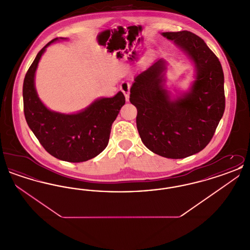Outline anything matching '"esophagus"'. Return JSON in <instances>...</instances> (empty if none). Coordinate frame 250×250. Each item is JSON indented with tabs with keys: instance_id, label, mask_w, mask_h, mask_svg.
Listing matches in <instances>:
<instances>
[{
	"instance_id": "esophagus-1",
	"label": "esophagus",
	"mask_w": 250,
	"mask_h": 250,
	"mask_svg": "<svg viewBox=\"0 0 250 250\" xmlns=\"http://www.w3.org/2000/svg\"><path fill=\"white\" fill-rule=\"evenodd\" d=\"M120 89L124 93V95L125 96V99L128 100L129 99V93H130V84L125 82V83H122Z\"/></svg>"
}]
</instances>
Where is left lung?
Segmentation results:
<instances>
[{"label": "left lung", "mask_w": 250, "mask_h": 250, "mask_svg": "<svg viewBox=\"0 0 250 250\" xmlns=\"http://www.w3.org/2000/svg\"><path fill=\"white\" fill-rule=\"evenodd\" d=\"M194 61L197 78L189 94L171 101L164 89L165 62L158 60L135 78L131 103L143 144L167 158L197 154L211 142L225 110L221 63L200 36L188 31L162 34Z\"/></svg>", "instance_id": "1"}]
</instances>
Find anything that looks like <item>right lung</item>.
<instances>
[{
	"label": "right lung",
	"mask_w": 250,
	"mask_h": 250,
	"mask_svg": "<svg viewBox=\"0 0 250 250\" xmlns=\"http://www.w3.org/2000/svg\"><path fill=\"white\" fill-rule=\"evenodd\" d=\"M36 55L23 82V110L29 127L48 154L63 161L84 162L99 155L107 147L112 123L125 103L122 92L110 98L96 100L83 111L61 114L50 111L36 94L35 73L45 49Z\"/></svg>",
	"instance_id": "1"
}]
</instances>
